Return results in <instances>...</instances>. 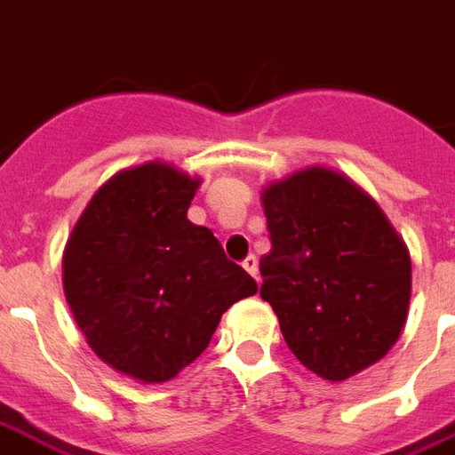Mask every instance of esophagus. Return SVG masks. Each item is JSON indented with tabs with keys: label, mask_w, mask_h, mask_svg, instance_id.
Masks as SVG:
<instances>
[{
	"label": "esophagus",
	"mask_w": 455,
	"mask_h": 455,
	"mask_svg": "<svg viewBox=\"0 0 455 455\" xmlns=\"http://www.w3.org/2000/svg\"><path fill=\"white\" fill-rule=\"evenodd\" d=\"M243 268H245L252 278H257V257L254 254H250V257H245V261H243Z\"/></svg>",
	"instance_id": "obj_1"
}]
</instances>
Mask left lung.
<instances>
[{"instance_id":"1","label":"left lung","mask_w":455,"mask_h":455,"mask_svg":"<svg viewBox=\"0 0 455 455\" xmlns=\"http://www.w3.org/2000/svg\"><path fill=\"white\" fill-rule=\"evenodd\" d=\"M271 252L259 294L306 369L343 381L397 341L411 259L371 198L343 175L306 168L264 191Z\"/></svg>"}]
</instances>
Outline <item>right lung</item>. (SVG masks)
I'll use <instances>...</instances> for the list:
<instances>
[{
  "mask_svg": "<svg viewBox=\"0 0 455 455\" xmlns=\"http://www.w3.org/2000/svg\"><path fill=\"white\" fill-rule=\"evenodd\" d=\"M198 180L151 161L102 184L62 257V285L88 346L121 374L170 381L208 348L257 283L187 220Z\"/></svg>",
  "mask_w": 455,
  "mask_h": 455,
  "instance_id": "1",
  "label": "right lung"
}]
</instances>
